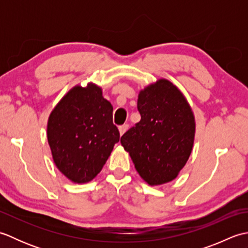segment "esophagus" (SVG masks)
<instances>
[{
    "label": "esophagus",
    "mask_w": 248,
    "mask_h": 248,
    "mask_svg": "<svg viewBox=\"0 0 248 248\" xmlns=\"http://www.w3.org/2000/svg\"><path fill=\"white\" fill-rule=\"evenodd\" d=\"M128 128H129V124H123V125H119V133H120V135H123L125 131L128 130Z\"/></svg>",
    "instance_id": "34e87169"
}]
</instances>
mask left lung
<instances>
[{
    "label": "left lung",
    "mask_w": 248,
    "mask_h": 248,
    "mask_svg": "<svg viewBox=\"0 0 248 248\" xmlns=\"http://www.w3.org/2000/svg\"><path fill=\"white\" fill-rule=\"evenodd\" d=\"M140 123L120 143L149 186L173 180L189 157L195 136L192 108L177 86L165 78L139 93Z\"/></svg>",
    "instance_id": "obj_1"
}]
</instances>
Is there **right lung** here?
Instances as JSON below:
<instances>
[{"label":"right lung","mask_w":248,"mask_h":248,"mask_svg":"<svg viewBox=\"0 0 248 248\" xmlns=\"http://www.w3.org/2000/svg\"><path fill=\"white\" fill-rule=\"evenodd\" d=\"M46 135L56 167L75 183L92 181L119 141L112 104L92 83L62 97L49 116Z\"/></svg>","instance_id":"1"}]
</instances>
